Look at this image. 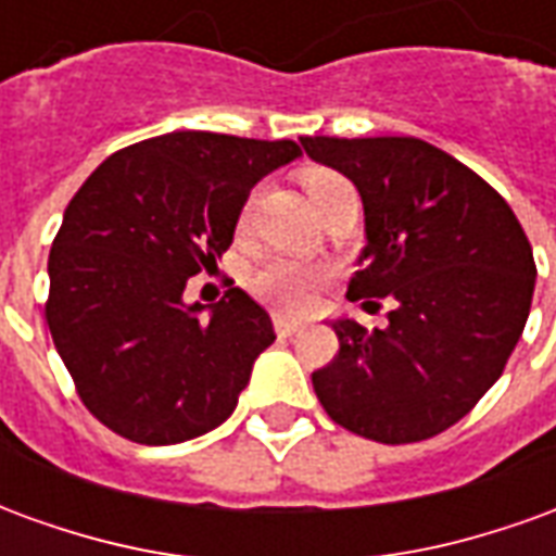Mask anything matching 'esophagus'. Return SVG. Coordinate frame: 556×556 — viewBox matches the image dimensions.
<instances>
[{"instance_id": "34e87169", "label": "esophagus", "mask_w": 556, "mask_h": 556, "mask_svg": "<svg viewBox=\"0 0 556 556\" xmlns=\"http://www.w3.org/2000/svg\"><path fill=\"white\" fill-rule=\"evenodd\" d=\"M274 327H277V333L282 339H289L294 337V333H301V321H294V318H289V315H277L274 318Z\"/></svg>"}]
</instances>
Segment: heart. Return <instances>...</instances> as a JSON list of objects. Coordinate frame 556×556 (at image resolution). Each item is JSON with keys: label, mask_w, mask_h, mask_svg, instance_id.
<instances>
[{"label": "heart", "mask_w": 556, "mask_h": 556, "mask_svg": "<svg viewBox=\"0 0 556 556\" xmlns=\"http://www.w3.org/2000/svg\"><path fill=\"white\" fill-rule=\"evenodd\" d=\"M301 184L313 207H318V202L337 190L339 184H345L342 175L330 169H303L301 172ZM255 199L258 193H250L243 199L241 214H238V231L250 229V219H253L255 211ZM327 279V267L313 265V262H303V258H294V255H265L258 265L250 270V289H253L255 298H262L270 306H277L282 313H306L309 306L318 298V291L325 289Z\"/></svg>", "instance_id": "b5f03b06"}]
</instances>
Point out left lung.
<instances>
[{
  "mask_svg": "<svg viewBox=\"0 0 556 556\" xmlns=\"http://www.w3.org/2000/svg\"><path fill=\"white\" fill-rule=\"evenodd\" d=\"M301 146L361 190L366 247L349 298L393 303L387 327L333 321L339 351L313 372L315 396L361 438L429 441L501 378L533 301L530 241L489 181L422 139Z\"/></svg>",
  "mask_w": 556,
  "mask_h": 556,
  "instance_id": "8db88e82",
  "label": "left lung"
}]
</instances>
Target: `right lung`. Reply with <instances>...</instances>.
<instances>
[{
    "mask_svg": "<svg viewBox=\"0 0 556 556\" xmlns=\"http://www.w3.org/2000/svg\"><path fill=\"white\" fill-rule=\"evenodd\" d=\"M298 154L291 139L178 130L110 154L67 202L43 318L79 402L106 429L166 446L235 410L274 325L241 289L211 318L181 294L229 250L253 184Z\"/></svg>",
    "mask_w": 556,
    "mask_h": 556,
    "instance_id": "add662e5",
    "label": "right lung"
}]
</instances>
